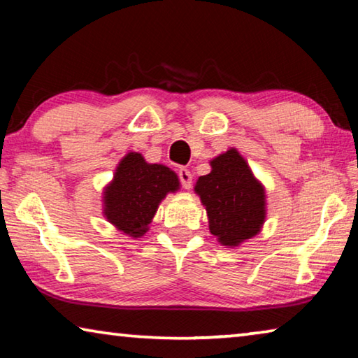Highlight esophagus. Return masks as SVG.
<instances>
[{
  "mask_svg": "<svg viewBox=\"0 0 358 358\" xmlns=\"http://www.w3.org/2000/svg\"><path fill=\"white\" fill-rule=\"evenodd\" d=\"M178 177H180V181H181V185H183L185 189H189L192 185V173L187 171V169H180Z\"/></svg>",
  "mask_w": 358,
  "mask_h": 358,
  "instance_id": "esophagus-1",
  "label": "esophagus"
}]
</instances>
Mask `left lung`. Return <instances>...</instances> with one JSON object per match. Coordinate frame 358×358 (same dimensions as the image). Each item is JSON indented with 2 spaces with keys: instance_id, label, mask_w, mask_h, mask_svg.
Returning <instances> with one entry per match:
<instances>
[{
  "instance_id": "8db88e82",
  "label": "left lung",
  "mask_w": 358,
  "mask_h": 358,
  "mask_svg": "<svg viewBox=\"0 0 358 358\" xmlns=\"http://www.w3.org/2000/svg\"><path fill=\"white\" fill-rule=\"evenodd\" d=\"M211 172L199 177L194 191L205 207L217 243L238 248L262 230L266 220L265 186L237 148L210 161Z\"/></svg>"
}]
</instances>
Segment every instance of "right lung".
Here are the masks:
<instances>
[{"instance_id": "1", "label": "right lung", "mask_w": 358, "mask_h": 358, "mask_svg": "<svg viewBox=\"0 0 358 358\" xmlns=\"http://www.w3.org/2000/svg\"><path fill=\"white\" fill-rule=\"evenodd\" d=\"M178 189V175L172 169L150 164L141 153L129 151L102 189V215L120 232L141 238L150 230L159 203Z\"/></svg>"}]
</instances>
